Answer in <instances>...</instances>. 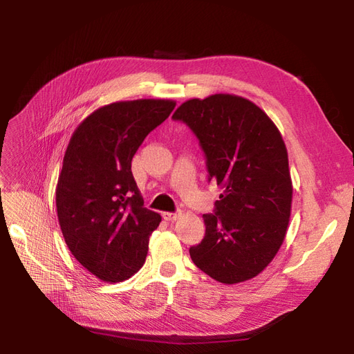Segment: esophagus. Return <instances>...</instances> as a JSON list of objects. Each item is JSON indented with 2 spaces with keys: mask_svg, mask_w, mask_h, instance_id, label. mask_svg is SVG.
Segmentation results:
<instances>
[{
  "mask_svg": "<svg viewBox=\"0 0 354 354\" xmlns=\"http://www.w3.org/2000/svg\"><path fill=\"white\" fill-rule=\"evenodd\" d=\"M162 217L167 221H176V220H178L181 217V212H169V211H167V212H162Z\"/></svg>",
  "mask_w": 354,
  "mask_h": 354,
  "instance_id": "esophagus-1",
  "label": "esophagus"
}]
</instances>
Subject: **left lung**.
Listing matches in <instances>:
<instances>
[{"label":"left lung","instance_id":"left-lung-1","mask_svg":"<svg viewBox=\"0 0 354 354\" xmlns=\"http://www.w3.org/2000/svg\"><path fill=\"white\" fill-rule=\"evenodd\" d=\"M199 138L209 180L223 189L205 236L189 250L199 269L233 285L260 274L286 236L292 180L281 131L259 106L234 94L181 103L173 115Z\"/></svg>","mask_w":354,"mask_h":354}]
</instances>
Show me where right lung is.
<instances>
[{
  "instance_id": "1",
  "label": "right lung",
  "mask_w": 354,
  "mask_h": 354,
  "mask_svg": "<svg viewBox=\"0 0 354 354\" xmlns=\"http://www.w3.org/2000/svg\"><path fill=\"white\" fill-rule=\"evenodd\" d=\"M174 100L115 102L73 131L56 187L59 224L69 251L91 274L121 282L142 269L160 216L145 208L131 160Z\"/></svg>"
}]
</instances>
